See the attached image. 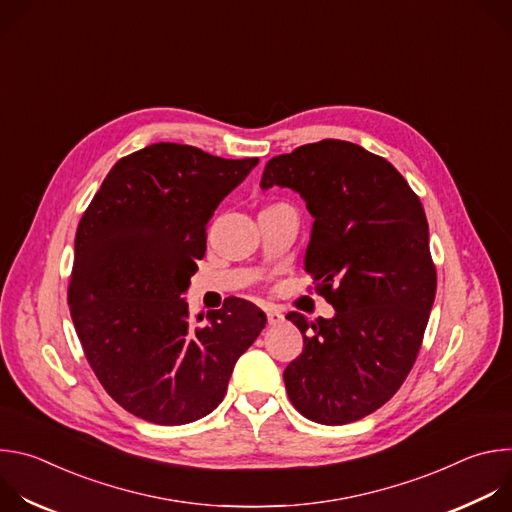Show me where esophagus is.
<instances>
[{
    "label": "esophagus",
    "mask_w": 512,
    "mask_h": 512,
    "mask_svg": "<svg viewBox=\"0 0 512 512\" xmlns=\"http://www.w3.org/2000/svg\"><path fill=\"white\" fill-rule=\"evenodd\" d=\"M285 318H283V314L279 312V310H273V308H269L267 310V322L271 324V326H277V324H281Z\"/></svg>",
    "instance_id": "obj_1"
}]
</instances>
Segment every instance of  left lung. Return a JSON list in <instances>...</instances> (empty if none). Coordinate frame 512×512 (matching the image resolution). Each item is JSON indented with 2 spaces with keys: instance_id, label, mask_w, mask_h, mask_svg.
Returning <instances> with one entry per match:
<instances>
[{
  "instance_id": "1",
  "label": "left lung",
  "mask_w": 512,
  "mask_h": 512,
  "mask_svg": "<svg viewBox=\"0 0 512 512\" xmlns=\"http://www.w3.org/2000/svg\"><path fill=\"white\" fill-rule=\"evenodd\" d=\"M271 186L306 200V271L336 310L314 322L285 316L304 336L285 391L316 423L362 419L399 391L421 348L437 287L425 210L385 158L340 139L271 158L261 188Z\"/></svg>"
}]
</instances>
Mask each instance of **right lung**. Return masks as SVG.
I'll return each mask as SVG.
<instances>
[{
	"label": "right lung",
	"instance_id": "obj_1",
	"mask_svg": "<svg viewBox=\"0 0 512 512\" xmlns=\"http://www.w3.org/2000/svg\"><path fill=\"white\" fill-rule=\"evenodd\" d=\"M257 164L154 143L111 168L81 218L72 324L99 383L135 417L184 425L208 415L265 328L247 300L229 298L194 318L182 298L210 216Z\"/></svg>",
	"mask_w": 512,
	"mask_h": 512
}]
</instances>
